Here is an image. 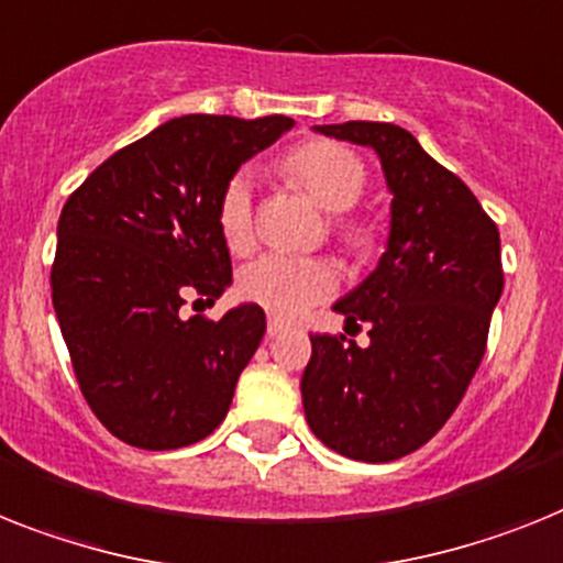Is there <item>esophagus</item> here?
<instances>
[{
  "label": "esophagus",
  "mask_w": 563,
  "mask_h": 563,
  "mask_svg": "<svg viewBox=\"0 0 563 563\" xmlns=\"http://www.w3.org/2000/svg\"><path fill=\"white\" fill-rule=\"evenodd\" d=\"M283 332H286V325H283L280 323V320H268V325H266V334H268V338H277V334H283Z\"/></svg>",
  "instance_id": "esophagus-1"
}]
</instances>
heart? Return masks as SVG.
<instances>
[{"label": "heart", "mask_w": 563, "mask_h": 563, "mask_svg": "<svg viewBox=\"0 0 563 563\" xmlns=\"http://www.w3.org/2000/svg\"><path fill=\"white\" fill-rule=\"evenodd\" d=\"M289 179L309 194L320 209L329 214H343L354 209L366 191L369 172L352 148L314 140L295 148L283 163ZM254 179L249 172H238L225 183L217 206V223L231 252L249 249L254 238V209H252ZM343 240L352 245H366L372 240V229L366 223L340 225ZM338 289V277L332 266L323 260L289 257V254H263L252 260L240 274V291L245 300L263 306L268 314L283 320L300 318L311 306L325 300Z\"/></svg>", "instance_id": "1"}]
</instances>
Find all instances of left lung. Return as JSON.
Wrapping results in <instances>:
<instances>
[{"instance_id":"left-lung-1","label":"left lung","mask_w":563,"mask_h":563,"mask_svg":"<svg viewBox=\"0 0 563 563\" xmlns=\"http://www.w3.org/2000/svg\"><path fill=\"white\" fill-rule=\"evenodd\" d=\"M314 131L380 157L391 191L389 240L377 268L334 311L369 343L311 334L300 380L311 432L352 461L386 464L420 450L450 420L486 352L504 291L498 225L464 179L391 122Z\"/></svg>"}]
</instances>
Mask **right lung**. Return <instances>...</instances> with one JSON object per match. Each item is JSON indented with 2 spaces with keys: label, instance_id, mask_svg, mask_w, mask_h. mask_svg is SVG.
I'll return each instance as SVG.
<instances>
[{
  "label": "right lung",
  "instance_id": "1",
  "mask_svg": "<svg viewBox=\"0 0 563 563\" xmlns=\"http://www.w3.org/2000/svg\"><path fill=\"white\" fill-rule=\"evenodd\" d=\"M289 117L188 113L120 148L65 202L51 268L54 311L99 423L136 450H179L214 432L266 314L188 318L231 286L217 206L245 159Z\"/></svg>",
  "mask_w": 563,
  "mask_h": 563
}]
</instances>
